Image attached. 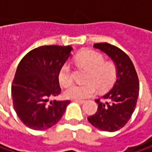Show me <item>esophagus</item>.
<instances>
[{"mask_svg": "<svg viewBox=\"0 0 152 152\" xmlns=\"http://www.w3.org/2000/svg\"><path fill=\"white\" fill-rule=\"evenodd\" d=\"M74 102H76V103H79V104H83L85 101L84 100H79V99H73Z\"/></svg>", "mask_w": 152, "mask_h": 152, "instance_id": "34e87169", "label": "esophagus"}]
</instances>
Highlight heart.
Returning <instances> with one entry per match:
<instances>
[{
    "label": "heart",
    "mask_w": 152,
    "mask_h": 152,
    "mask_svg": "<svg viewBox=\"0 0 152 152\" xmlns=\"http://www.w3.org/2000/svg\"><path fill=\"white\" fill-rule=\"evenodd\" d=\"M76 63L89 71L85 84H73L64 92L68 99H85L96 93V87L100 91L108 90L115 82L117 68L112 61H105L104 56L96 51L84 50L76 57ZM73 81V75L69 64H64L59 72L61 85L69 86Z\"/></svg>",
    "instance_id": "b5f03b06"
}]
</instances>
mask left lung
Masks as SVG:
<instances>
[{"label": "left lung", "instance_id": "left-lung-1", "mask_svg": "<svg viewBox=\"0 0 152 152\" xmlns=\"http://www.w3.org/2000/svg\"><path fill=\"white\" fill-rule=\"evenodd\" d=\"M94 47L106 53L117 68V78L113 88L102 99L95 114L88 117L89 122L97 129L113 132L123 128L137 106L139 80L130 58L119 47L108 43H97Z\"/></svg>", "mask_w": 152, "mask_h": 152}]
</instances>
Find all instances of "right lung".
Returning <instances> with one entry per match:
<instances>
[{
    "label": "right lung",
    "mask_w": 152,
    "mask_h": 152,
    "mask_svg": "<svg viewBox=\"0 0 152 152\" xmlns=\"http://www.w3.org/2000/svg\"><path fill=\"white\" fill-rule=\"evenodd\" d=\"M69 46H43L19 62L11 85L15 113L28 128L44 130L62 117L69 100H53L61 93L59 72L71 55Z\"/></svg>",
    "instance_id": "right-lung-1"
}]
</instances>
